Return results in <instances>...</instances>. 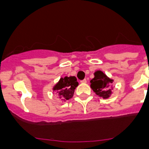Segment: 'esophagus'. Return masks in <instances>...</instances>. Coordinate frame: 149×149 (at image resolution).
Listing matches in <instances>:
<instances>
[{"label": "esophagus", "mask_w": 149, "mask_h": 149, "mask_svg": "<svg viewBox=\"0 0 149 149\" xmlns=\"http://www.w3.org/2000/svg\"><path fill=\"white\" fill-rule=\"evenodd\" d=\"M81 83H87V80L86 79H83L82 81H81Z\"/></svg>", "instance_id": "34e87169"}]
</instances>
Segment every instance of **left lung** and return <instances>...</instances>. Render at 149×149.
I'll use <instances>...</instances> for the list:
<instances>
[{
    "label": "left lung",
    "mask_w": 149,
    "mask_h": 149,
    "mask_svg": "<svg viewBox=\"0 0 149 149\" xmlns=\"http://www.w3.org/2000/svg\"><path fill=\"white\" fill-rule=\"evenodd\" d=\"M95 77L90 80V87L97 95L103 98H107L112 94V88L110 84L113 80L108 78L101 70L95 72Z\"/></svg>",
    "instance_id": "obj_1"
}]
</instances>
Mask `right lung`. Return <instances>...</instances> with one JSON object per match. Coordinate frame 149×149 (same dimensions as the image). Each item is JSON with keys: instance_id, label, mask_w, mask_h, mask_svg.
I'll return each mask as SVG.
<instances>
[{"instance_id": "add662e5", "label": "right lung", "mask_w": 149, "mask_h": 149, "mask_svg": "<svg viewBox=\"0 0 149 149\" xmlns=\"http://www.w3.org/2000/svg\"><path fill=\"white\" fill-rule=\"evenodd\" d=\"M78 85L79 83L75 76H65L59 79V82L54 86L53 90L58 93L60 99L65 101L73 97L75 89Z\"/></svg>"}]
</instances>
